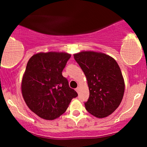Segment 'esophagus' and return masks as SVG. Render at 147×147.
Masks as SVG:
<instances>
[{
    "label": "esophagus",
    "mask_w": 147,
    "mask_h": 147,
    "mask_svg": "<svg viewBox=\"0 0 147 147\" xmlns=\"http://www.w3.org/2000/svg\"><path fill=\"white\" fill-rule=\"evenodd\" d=\"M75 90L77 91V93H79V90H80V88H79V87H77V88L75 89Z\"/></svg>",
    "instance_id": "esophagus-1"
}]
</instances>
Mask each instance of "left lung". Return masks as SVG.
Here are the masks:
<instances>
[{
    "label": "left lung",
    "mask_w": 147,
    "mask_h": 147,
    "mask_svg": "<svg viewBox=\"0 0 147 147\" xmlns=\"http://www.w3.org/2000/svg\"><path fill=\"white\" fill-rule=\"evenodd\" d=\"M87 79L90 95L85 107L98 118L112 114L122 102L125 84L116 61L102 52L82 51L74 55Z\"/></svg>",
    "instance_id": "obj_1"
}]
</instances>
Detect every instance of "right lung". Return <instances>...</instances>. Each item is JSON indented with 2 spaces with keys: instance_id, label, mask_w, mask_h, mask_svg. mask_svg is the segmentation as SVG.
<instances>
[{
  "instance_id": "1",
  "label": "right lung",
  "mask_w": 147,
  "mask_h": 147,
  "mask_svg": "<svg viewBox=\"0 0 147 147\" xmlns=\"http://www.w3.org/2000/svg\"><path fill=\"white\" fill-rule=\"evenodd\" d=\"M70 57L66 52H39L28 61L22 79V95L28 108L38 117L57 119L78 95L62 75Z\"/></svg>"
}]
</instances>
